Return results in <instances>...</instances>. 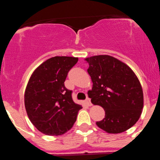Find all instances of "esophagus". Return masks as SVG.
Instances as JSON below:
<instances>
[{"mask_svg":"<svg viewBox=\"0 0 160 160\" xmlns=\"http://www.w3.org/2000/svg\"><path fill=\"white\" fill-rule=\"evenodd\" d=\"M86 104H87L89 106H92V102H91L90 98H86Z\"/></svg>","mask_w":160,"mask_h":160,"instance_id":"esophagus-1","label":"esophagus"}]
</instances>
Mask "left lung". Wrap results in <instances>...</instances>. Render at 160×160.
I'll return each mask as SVG.
<instances>
[{
    "instance_id": "1",
    "label": "left lung",
    "mask_w": 160,
    "mask_h": 160,
    "mask_svg": "<svg viewBox=\"0 0 160 160\" xmlns=\"http://www.w3.org/2000/svg\"><path fill=\"white\" fill-rule=\"evenodd\" d=\"M88 74L93 82L88 92L92 103L105 111L97 126L108 133L125 132L134 126L141 114L144 96L138 79L128 65L107 55L86 58Z\"/></svg>"
}]
</instances>
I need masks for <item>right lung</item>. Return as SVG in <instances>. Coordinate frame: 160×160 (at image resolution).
Segmentation results:
<instances>
[{"label":"right lung","mask_w":160,"mask_h":160,"mask_svg":"<svg viewBox=\"0 0 160 160\" xmlns=\"http://www.w3.org/2000/svg\"><path fill=\"white\" fill-rule=\"evenodd\" d=\"M78 58L55 56L34 71L25 92V106L29 120L42 133L60 135L73 126L80 104L74 103L72 92L65 86L69 71Z\"/></svg>","instance_id":"obj_1"}]
</instances>
